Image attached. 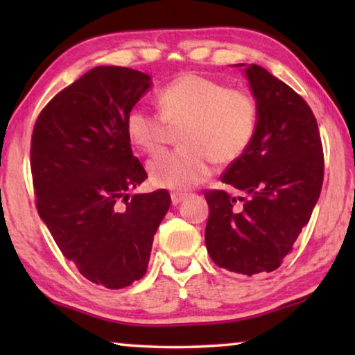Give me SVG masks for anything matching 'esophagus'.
<instances>
[{"label": "esophagus", "instance_id": "1", "mask_svg": "<svg viewBox=\"0 0 355 355\" xmlns=\"http://www.w3.org/2000/svg\"><path fill=\"white\" fill-rule=\"evenodd\" d=\"M184 197H186V194H183V192H172V194H171L172 205H178V203L182 202Z\"/></svg>", "mask_w": 355, "mask_h": 355}]
</instances>
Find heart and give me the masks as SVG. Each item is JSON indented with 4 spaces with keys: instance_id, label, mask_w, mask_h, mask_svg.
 I'll return each instance as SVG.
<instances>
[{
    "instance_id": "heart-1",
    "label": "heart",
    "mask_w": 355,
    "mask_h": 355,
    "mask_svg": "<svg viewBox=\"0 0 355 355\" xmlns=\"http://www.w3.org/2000/svg\"><path fill=\"white\" fill-rule=\"evenodd\" d=\"M161 114L135 106L125 128L130 141L148 155L158 153L169 135L180 130V142L171 152L148 163L152 182L169 189H188L211 173L213 161L230 164L241 156L255 135L258 107L241 89L227 87L213 78L183 73L158 94Z\"/></svg>"
}]
</instances>
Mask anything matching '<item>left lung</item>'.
Wrapping results in <instances>:
<instances>
[{"label":"left lung","mask_w":355,"mask_h":355,"mask_svg":"<svg viewBox=\"0 0 355 355\" xmlns=\"http://www.w3.org/2000/svg\"><path fill=\"white\" fill-rule=\"evenodd\" d=\"M244 71L258 107L257 128L220 182L248 196L205 192V244L219 268L254 275L277 269L307 225L321 194L324 155L307 101L260 65Z\"/></svg>","instance_id":"obj_1"}]
</instances>
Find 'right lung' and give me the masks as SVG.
<instances>
[{
  "mask_svg": "<svg viewBox=\"0 0 355 355\" xmlns=\"http://www.w3.org/2000/svg\"><path fill=\"white\" fill-rule=\"evenodd\" d=\"M150 86L142 71L100 65L48 101L33 131L40 219L81 275L110 290L147 272L153 235L171 207L166 189L128 194L147 172L125 120Z\"/></svg>",
  "mask_w": 355,
  "mask_h": 355,
  "instance_id": "obj_1",
  "label": "right lung"
}]
</instances>
